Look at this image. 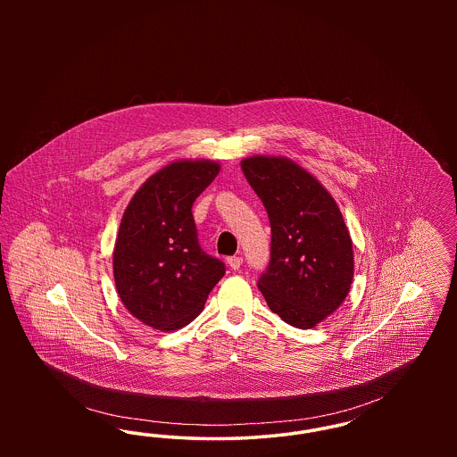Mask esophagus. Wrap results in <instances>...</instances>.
Instances as JSON below:
<instances>
[{
    "label": "esophagus",
    "mask_w": 457,
    "mask_h": 457,
    "mask_svg": "<svg viewBox=\"0 0 457 457\" xmlns=\"http://www.w3.org/2000/svg\"><path fill=\"white\" fill-rule=\"evenodd\" d=\"M228 263H229V267H231L233 270H238L239 267H241V263H243V259H241L239 255H233V257L228 259Z\"/></svg>",
    "instance_id": "1"
}]
</instances>
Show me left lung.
<instances>
[{
	"label": "left lung",
	"instance_id": "obj_1",
	"mask_svg": "<svg viewBox=\"0 0 457 457\" xmlns=\"http://www.w3.org/2000/svg\"><path fill=\"white\" fill-rule=\"evenodd\" d=\"M270 222V261L259 289L286 324L312 328L339 308L353 281V245L326 188L284 157L241 162Z\"/></svg>",
	"mask_w": 457,
	"mask_h": 457
}]
</instances>
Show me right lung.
<instances>
[{"label":"right lung","mask_w":457,"mask_h":457,"mask_svg":"<svg viewBox=\"0 0 457 457\" xmlns=\"http://www.w3.org/2000/svg\"><path fill=\"white\" fill-rule=\"evenodd\" d=\"M211 161H179L131 198L118 231L112 270L133 317L159 330L190 324L226 272L198 243L192 207L218 176Z\"/></svg>","instance_id":"1"}]
</instances>
